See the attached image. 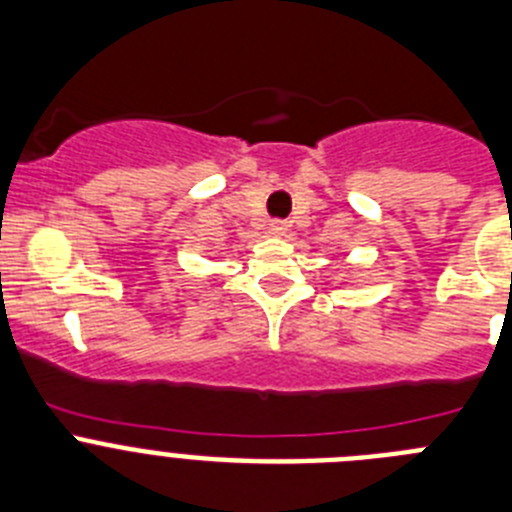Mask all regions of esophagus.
<instances>
[{
  "label": "esophagus",
  "mask_w": 512,
  "mask_h": 512,
  "mask_svg": "<svg viewBox=\"0 0 512 512\" xmlns=\"http://www.w3.org/2000/svg\"><path fill=\"white\" fill-rule=\"evenodd\" d=\"M285 229H288V224L278 222V219H275V222H270V227H267V232L273 234V237H280V234H285Z\"/></svg>",
  "instance_id": "34e87169"
}]
</instances>
